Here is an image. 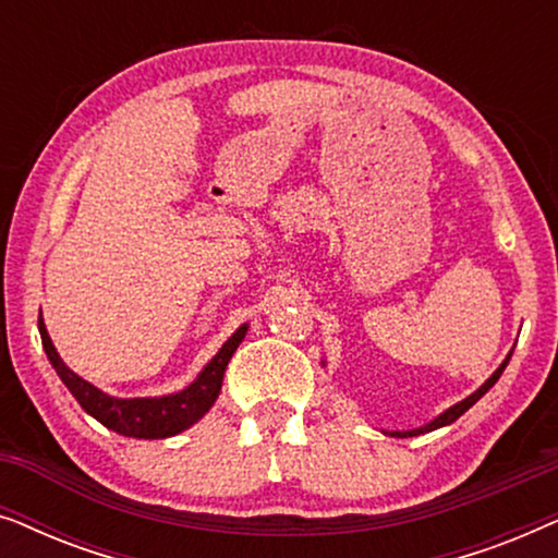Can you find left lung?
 Instances as JSON below:
<instances>
[{
	"mask_svg": "<svg viewBox=\"0 0 558 558\" xmlns=\"http://www.w3.org/2000/svg\"><path fill=\"white\" fill-rule=\"evenodd\" d=\"M510 355H513V353H508V357H506V361H502V363H500V368H498V371H495V373H493V376H490V378H487V380H485V384H483V386H480L475 393H470V396H468V399H464V401H460V403H454V407H449V409L445 411V414H439L437 418H432V422H429V424L418 426V429H409V432H388V434H391V437H401V439H407V437H416V434H426V432H434V429H439V426H447V424H452V422H457V418H460V416L464 414V411H468V409L472 407V403H477L480 399H483V396H485L487 391H490V388H493L495 384H498L500 373H502V371H506V365H508V361H510Z\"/></svg>",
	"mask_w": 558,
	"mask_h": 558,
	"instance_id": "8db88e82",
	"label": "left lung"
}]
</instances>
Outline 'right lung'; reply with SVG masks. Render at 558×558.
Returning a JSON list of instances; mask_svg holds the SVG:
<instances>
[{
	"label": "right lung",
	"mask_w": 558,
	"mask_h": 558,
	"mask_svg": "<svg viewBox=\"0 0 558 558\" xmlns=\"http://www.w3.org/2000/svg\"><path fill=\"white\" fill-rule=\"evenodd\" d=\"M40 325V338L43 348L48 353V361L60 380L68 386V391L75 396V401L81 403V409L101 422L106 429L124 434V437L134 439H165L174 437V434L185 432L195 422L208 414L213 403H216L220 386H223V373L228 368L235 348L241 345V340L246 338V325H241L231 338L223 342V348L213 355V361L197 373V378L187 388H182L178 393L170 396H155V399H117L98 391L94 384L83 380L78 373H73L63 363V357L58 355L56 345H52L48 330H45L43 317L37 319Z\"/></svg>",
	"instance_id": "add662e5"
}]
</instances>
